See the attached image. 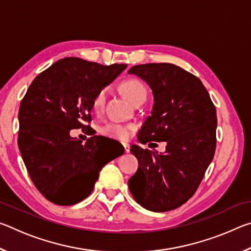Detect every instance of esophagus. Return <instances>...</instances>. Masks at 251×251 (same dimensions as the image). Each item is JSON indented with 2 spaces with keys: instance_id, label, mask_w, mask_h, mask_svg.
I'll use <instances>...</instances> for the list:
<instances>
[{
  "instance_id": "esophagus-1",
  "label": "esophagus",
  "mask_w": 251,
  "mask_h": 251,
  "mask_svg": "<svg viewBox=\"0 0 251 251\" xmlns=\"http://www.w3.org/2000/svg\"><path fill=\"white\" fill-rule=\"evenodd\" d=\"M123 146H124V148H125V151H126V152H128V151H129V150H130V146H129V144L124 143V144H123Z\"/></svg>"
}]
</instances>
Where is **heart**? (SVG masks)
Wrapping results in <instances>:
<instances>
[{"label": "heart", "instance_id": "heart-1", "mask_svg": "<svg viewBox=\"0 0 251 251\" xmlns=\"http://www.w3.org/2000/svg\"><path fill=\"white\" fill-rule=\"evenodd\" d=\"M122 91L133 104L137 100L144 99V97H147V87L142 80L137 78L126 79L122 84ZM106 95H107V92H106L105 88H101V90L96 93L92 103L93 109L95 112H100V110L103 109L106 100ZM131 129H133V127L130 125H124L114 122H106L103 125L100 126L99 131L101 135H104L108 138L125 141V139L129 137Z\"/></svg>", "mask_w": 251, "mask_h": 251}]
</instances>
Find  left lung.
Listing matches in <instances>:
<instances>
[{
	"label": "left lung",
	"mask_w": 251,
	"mask_h": 251,
	"mask_svg": "<svg viewBox=\"0 0 251 251\" xmlns=\"http://www.w3.org/2000/svg\"><path fill=\"white\" fill-rule=\"evenodd\" d=\"M128 73L150 85L155 101L138 142L167 144L164 154L131 145L138 169L128 180L129 192L148 210L176 209L196 192L214 158L216 107L201 80L179 66L151 63Z\"/></svg>",
	"instance_id": "8db88e82"
}]
</instances>
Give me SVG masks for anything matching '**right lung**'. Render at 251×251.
Here are the masks:
<instances>
[{
  "label": "right lung",
  "mask_w": 251,
  "mask_h": 251,
  "mask_svg": "<svg viewBox=\"0 0 251 251\" xmlns=\"http://www.w3.org/2000/svg\"><path fill=\"white\" fill-rule=\"evenodd\" d=\"M127 67L78 57L59 59L36 76L19 110L18 144L37 190L56 205H75L92 193L100 169L120 155H106L101 137L82 141L71 129L86 130L96 93Z\"/></svg>",
  "instance_id": "obj_1"
}]
</instances>
